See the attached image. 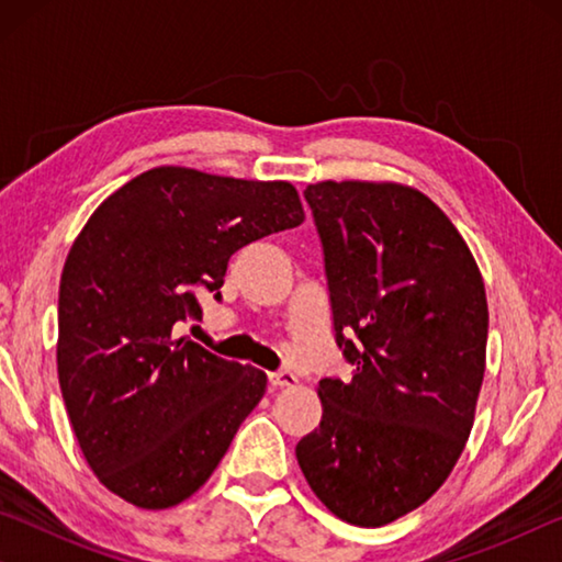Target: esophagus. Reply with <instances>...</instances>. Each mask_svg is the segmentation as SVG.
Instances as JSON below:
<instances>
[{"label":"esophagus","mask_w":562,"mask_h":562,"mask_svg":"<svg viewBox=\"0 0 562 562\" xmlns=\"http://www.w3.org/2000/svg\"><path fill=\"white\" fill-rule=\"evenodd\" d=\"M268 379H270V384H272L274 389L294 386V384H297V376H294L292 372H270Z\"/></svg>","instance_id":"esophagus-1"}]
</instances>
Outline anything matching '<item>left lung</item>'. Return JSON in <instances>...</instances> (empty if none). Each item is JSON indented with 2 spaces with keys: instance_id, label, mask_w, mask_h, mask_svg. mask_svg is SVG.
I'll return each mask as SVG.
<instances>
[{
  "instance_id": "obj_1",
  "label": "left lung",
  "mask_w": 562,
  "mask_h": 562,
  "mask_svg": "<svg viewBox=\"0 0 562 562\" xmlns=\"http://www.w3.org/2000/svg\"><path fill=\"white\" fill-rule=\"evenodd\" d=\"M304 201L351 379H319V426L294 453L335 516L376 528L429 501L459 461L486 372V288L414 188L327 180Z\"/></svg>"
}]
</instances>
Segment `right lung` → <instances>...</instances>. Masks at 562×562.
Instances as JSON below:
<instances>
[{
  "label": "right lung",
  "mask_w": 562,
  "mask_h": 562,
  "mask_svg": "<svg viewBox=\"0 0 562 562\" xmlns=\"http://www.w3.org/2000/svg\"><path fill=\"white\" fill-rule=\"evenodd\" d=\"M304 221L290 183L154 168L89 217L59 284V386L109 491L170 508L203 486L268 386L173 327L221 302L227 260Z\"/></svg>",
  "instance_id": "add662e5"
}]
</instances>
